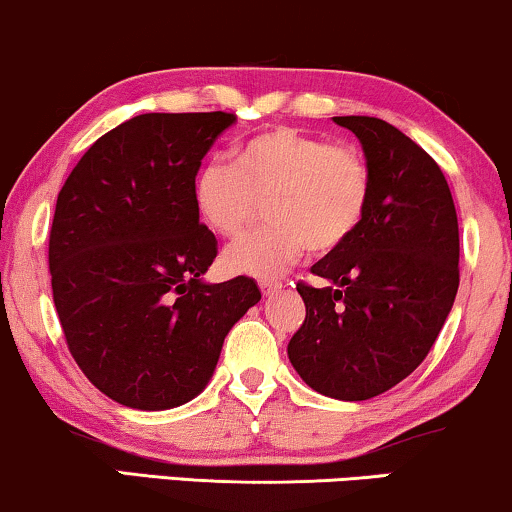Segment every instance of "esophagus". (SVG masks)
<instances>
[{"label":"esophagus","instance_id":"34e87169","mask_svg":"<svg viewBox=\"0 0 512 512\" xmlns=\"http://www.w3.org/2000/svg\"><path fill=\"white\" fill-rule=\"evenodd\" d=\"M260 288L264 295H276L281 290V281H274V278H262Z\"/></svg>","mask_w":512,"mask_h":512}]
</instances>
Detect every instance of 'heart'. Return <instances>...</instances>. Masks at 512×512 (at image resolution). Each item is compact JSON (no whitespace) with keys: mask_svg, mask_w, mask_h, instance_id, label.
<instances>
[{"mask_svg":"<svg viewBox=\"0 0 512 512\" xmlns=\"http://www.w3.org/2000/svg\"><path fill=\"white\" fill-rule=\"evenodd\" d=\"M371 198L366 155L293 127L241 141L234 165L210 160L193 179L200 219L222 238H238L264 210L269 224L226 250L236 274L278 276L300 260L340 248L357 231Z\"/></svg>","mask_w":512,"mask_h":512,"instance_id":"obj_1","label":"heart"}]
</instances>
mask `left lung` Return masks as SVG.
Returning a JSON list of instances; mask_svg holds the SVG:
<instances>
[{
    "label": "left lung",
    "mask_w": 512,
    "mask_h": 512,
    "mask_svg": "<svg viewBox=\"0 0 512 512\" xmlns=\"http://www.w3.org/2000/svg\"><path fill=\"white\" fill-rule=\"evenodd\" d=\"M371 167V198L352 236L297 283L302 326L288 359L312 390L342 401L378 397L428 357L458 290V219L442 170L380 118H333Z\"/></svg>",
    "instance_id": "8db88e82"
}]
</instances>
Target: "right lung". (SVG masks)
I'll return each mask as SVG.
<instances>
[{
  "instance_id": "add662e5",
  "label": "right lung",
  "mask_w": 512,
  "mask_h": 512,
  "mask_svg": "<svg viewBox=\"0 0 512 512\" xmlns=\"http://www.w3.org/2000/svg\"><path fill=\"white\" fill-rule=\"evenodd\" d=\"M236 113H144L96 139L70 172L49 231L66 345L89 383L129 409L205 390L226 333L260 302L248 276L203 283L217 238L193 179Z\"/></svg>"
}]
</instances>
